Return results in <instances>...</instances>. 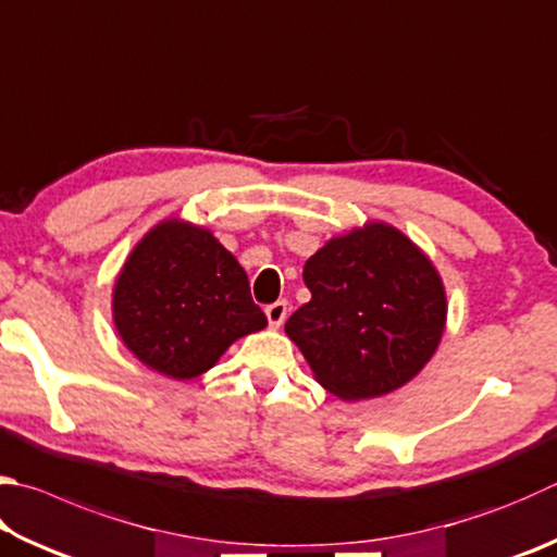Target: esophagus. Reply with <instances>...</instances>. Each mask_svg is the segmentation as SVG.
I'll return each instance as SVG.
<instances>
[{
	"mask_svg": "<svg viewBox=\"0 0 557 557\" xmlns=\"http://www.w3.org/2000/svg\"><path fill=\"white\" fill-rule=\"evenodd\" d=\"M265 317L272 329H280L287 319V301H275V305H270L265 309Z\"/></svg>",
	"mask_w": 557,
	"mask_h": 557,
	"instance_id": "esophagus-1",
	"label": "esophagus"
}]
</instances>
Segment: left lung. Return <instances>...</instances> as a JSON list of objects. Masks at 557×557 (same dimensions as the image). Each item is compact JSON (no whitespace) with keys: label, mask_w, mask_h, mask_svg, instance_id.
I'll list each match as a JSON object with an SVG mask.
<instances>
[{"label":"left lung","mask_w":557,"mask_h":557,"mask_svg":"<svg viewBox=\"0 0 557 557\" xmlns=\"http://www.w3.org/2000/svg\"><path fill=\"white\" fill-rule=\"evenodd\" d=\"M311 301L285 323L331 394L370 399L426 366L446 326V292L431 260L387 224L331 238L305 265Z\"/></svg>","instance_id":"obj_1"}]
</instances>
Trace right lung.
<instances>
[{
    "instance_id": "obj_1",
    "label": "right lung",
    "mask_w": 557,
    "mask_h": 557,
    "mask_svg": "<svg viewBox=\"0 0 557 557\" xmlns=\"http://www.w3.org/2000/svg\"><path fill=\"white\" fill-rule=\"evenodd\" d=\"M114 323L140 362L191 380L268 319L236 258L209 231L175 219L128 256L114 287Z\"/></svg>"
}]
</instances>
